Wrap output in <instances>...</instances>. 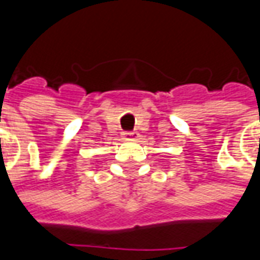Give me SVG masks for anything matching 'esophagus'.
Segmentation results:
<instances>
[{
	"label": "esophagus",
	"instance_id": "obj_1",
	"mask_svg": "<svg viewBox=\"0 0 260 260\" xmlns=\"http://www.w3.org/2000/svg\"><path fill=\"white\" fill-rule=\"evenodd\" d=\"M122 136H124V139H134V138L138 136V132H135V131H126V132L122 134Z\"/></svg>",
	"mask_w": 260,
	"mask_h": 260
}]
</instances>
